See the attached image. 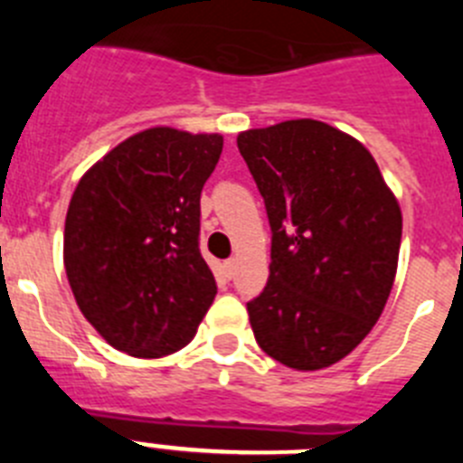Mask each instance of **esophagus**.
<instances>
[{"label":"esophagus","instance_id":"obj_1","mask_svg":"<svg viewBox=\"0 0 463 463\" xmlns=\"http://www.w3.org/2000/svg\"><path fill=\"white\" fill-rule=\"evenodd\" d=\"M222 269H224V276L227 278H232L236 273V260H227L222 264Z\"/></svg>","mask_w":463,"mask_h":463}]
</instances>
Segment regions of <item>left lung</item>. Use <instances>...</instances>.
<instances>
[{"instance_id":"8db88e82","label":"left lung","mask_w":463,"mask_h":463,"mask_svg":"<svg viewBox=\"0 0 463 463\" xmlns=\"http://www.w3.org/2000/svg\"><path fill=\"white\" fill-rule=\"evenodd\" d=\"M271 224L269 282L248 304L269 357L326 369L366 338L394 285L401 208L373 155L320 120L241 132Z\"/></svg>"}]
</instances>
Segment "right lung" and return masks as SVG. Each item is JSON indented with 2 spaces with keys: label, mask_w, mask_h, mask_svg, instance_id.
I'll return each instance as SVG.
<instances>
[{
  "label": "right lung",
  "mask_w": 463,
  "mask_h": 463,
  "mask_svg": "<svg viewBox=\"0 0 463 463\" xmlns=\"http://www.w3.org/2000/svg\"><path fill=\"white\" fill-rule=\"evenodd\" d=\"M220 153V134L153 127L106 153L76 185L64 269L85 320L120 353H178L218 294L199 252V199Z\"/></svg>",
  "instance_id": "1"
}]
</instances>
